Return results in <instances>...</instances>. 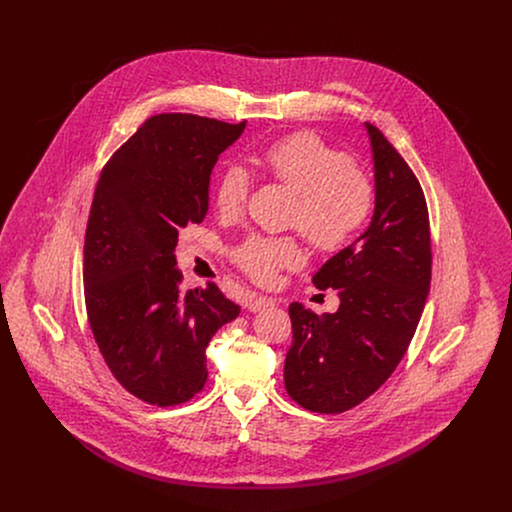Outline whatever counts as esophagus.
<instances>
[{"instance_id":"1","label":"esophagus","mask_w":512,"mask_h":512,"mask_svg":"<svg viewBox=\"0 0 512 512\" xmlns=\"http://www.w3.org/2000/svg\"><path fill=\"white\" fill-rule=\"evenodd\" d=\"M276 305V301L272 297H266V295H258V293H252L246 297V309L252 311V313H258L266 307H272Z\"/></svg>"}]
</instances>
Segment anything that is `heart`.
Here are the masks:
<instances>
[{
    "instance_id": "b5f03b06",
    "label": "heart",
    "mask_w": 512,
    "mask_h": 512,
    "mask_svg": "<svg viewBox=\"0 0 512 512\" xmlns=\"http://www.w3.org/2000/svg\"><path fill=\"white\" fill-rule=\"evenodd\" d=\"M262 169L295 193L290 224L323 254L347 248L363 230L374 207V183L351 157L311 132L286 136L260 155ZM250 177L240 165H226L215 183V207L222 217L242 213ZM295 236L250 234L232 250L234 264L254 282L272 284L286 268L303 264Z\"/></svg>"
}]
</instances>
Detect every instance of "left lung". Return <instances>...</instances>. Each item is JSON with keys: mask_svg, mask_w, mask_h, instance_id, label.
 Listing matches in <instances>:
<instances>
[{"mask_svg": "<svg viewBox=\"0 0 512 512\" xmlns=\"http://www.w3.org/2000/svg\"><path fill=\"white\" fill-rule=\"evenodd\" d=\"M376 205L365 232L313 276L341 305L323 317L290 305L293 341L286 392L301 408L341 414L374 394L406 355L432 282V238L424 191L404 157L366 124Z\"/></svg>", "mask_w": 512, "mask_h": 512, "instance_id": "left-lung-1", "label": "left lung"}]
</instances>
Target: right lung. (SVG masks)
<instances>
[{"instance_id":"obj_1","label":"right lung","mask_w":512,"mask_h":512,"mask_svg":"<svg viewBox=\"0 0 512 512\" xmlns=\"http://www.w3.org/2000/svg\"><path fill=\"white\" fill-rule=\"evenodd\" d=\"M195 114H157L104 165L84 236L88 325L114 378L167 408L207 382V347L240 307L215 284L183 290L179 230L203 222L220 153L244 132Z\"/></svg>"}]
</instances>
